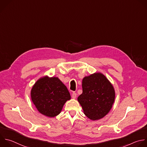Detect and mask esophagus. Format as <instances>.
<instances>
[{
  "label": "esophagus",
  "mask_w": 147,
  "mask_h": 147,
  "mask_svg": "<svg viewBox=\"0 0 147 147\" xmlns=\"http://www.w3.org/2000/svg\"><path fill=\"white\" fill-rule=\"evenodd\" d=\"M71 97H72V98H73V99H76V97H77V93H76V92H73L72 93Z\"/></svg>",
  "instance_id": "obj_1"
}]
</instances>
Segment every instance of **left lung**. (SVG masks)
<instances>
[{"label": "left lung", "instance_id": "obj_1", "mask_svg": "<svg viewBox=\"0 0 147 147\" xmlns=\"http://www.w3.org/2000/svg\"><path fill=\"white\" fill-rule=\"evenodd\" d=\"M82 93L78 97L84 114L92 120L107 115L115 100V90L108 79L102 73L85 77L82 82Z\"/></svg>", "mask_w": 147, "mask_h": 147}]
</instances>
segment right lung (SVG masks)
<instances>
[{
  "label": "right lung",
  "mask_w": 147,
  "mask_h": 147,
  "mask_svg": "<svg viewBox=\"0 0 147 147\" xmlns=\"http://www.w3.org/2000/svg\"><path fill=\"white\" fill-rule=\"evenodd\" d=\"M31 98L41 114L54 117L61 113L71 96L66 86L58 77L46 76L34 84L31 90Z\"/></svg>",
  "instance_id": "obj_1"
}]
</instances>
